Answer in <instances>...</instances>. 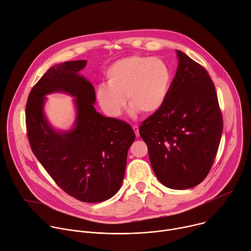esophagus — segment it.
<instances>
[{
  "label": "esophagus",
  "mask_w": 251,
  "mask_h": 251,
  "mask_svg": "<svg viewBox=\"0 0 251 251\" xmlns=\"http://www.w3.org/2000/svg\"><path fill=\"white\" fill-rule=\"evenodd\" d=\"M132 128H133V131H134V133H135L136 137H138V136H139V129H138V126H132Z\"/></svg>",
  "instance_id": "obj_1"
}]
</instances>
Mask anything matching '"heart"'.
Masks as SVG:
<instances>
[{
  "instance_id": "b5f03b06",
  "label": "heart",
  "mask_w": 251,
  "mask_h": 251,
  "mask_svg": "<svg viewBox=\"0 0 251 251\" xmlns=\"http://www.w3.org/2000/svg\"><path fill=\"white\" fill-rule=\"evenodd\" d=\"M107 83L96 88L97 102L111 118H119L126 104L128 113L136 117L140 112L154 114L164 105L172 73L160 58L131 55L114 62L105 73Z\"/></svg>"
}]
</instances>
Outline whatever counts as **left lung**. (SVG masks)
<instances>
[{"label":"left lung","mask_w":251,"mask_h":251,"mask_svg":"<svg viewBox=\"0 0 251 251\" xmlns=\"http://www.w3.org/2000/svg\"><path fill=\"white\" fill-rule=\"evenodd\" d=\"M176 75L163 107L146 119L139 134L157 179L184 190L201 183L216 158L223 118L207 70L180 50Z\"/></svg>","instance_id":"obj_1"}]
</instances>
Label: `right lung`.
Returning a JSON list of instances; mask_svg holds the SVG:
<instances>
[{"label":"right lung","instance_id":"right-lung-1","mask_svg":"<svg viewBox=\"0 0 251 251\" xmlns=\"http://www.w3.org/2000/svg\"><path fill=\"white\" fill-rule=\"evenodd\" d=\"M86 65L75 60L50 68L29 93L25 121L32 152L55 183L79 201L100 203L120 190L135 134L128 124L96 111L94 86L79 73ZM59 91L75 98L69 131L55 130L44 114L45 96Z\"/></svg>","mask_w":251,"mask_h":251}]
</instances>
